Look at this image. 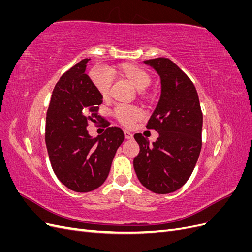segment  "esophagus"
I'll use <instances>...</instances> for the list:
<instances>
[{
    "label": "esophagus",
    "instance_id": "34e87169",
    "mask_svg": "<svg viewBox=\"0 0 252 252\" xmlns=\"http://www.w3.org/2000/svg\"><path fill=\"white\" fill-rule=\"evenodd\" d=\"M124 135L126 140H132L133 139V134L129 131H124Z\"/></svg>",
    "mask_w": 252,
    "mask_h": 252
}]
</instances>
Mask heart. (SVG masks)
I'll return each mask as SVG.
<instances>
[{
	"mask_svg": "<svg viewBox=\"0 0 252 252\" xmlns=\"http://www.w3.org/2000/svg\"><path fill=\"white\" fill-rule=\"evenodd\" d=\"M114 73L118 77L130 83L138 91L145 90L151 83L150 74L146 70L142 69L141 67L135 66L133 64H121L114 68ZM93 81L98 94L102 95V97L107 98L110 94L111 86L109 78L105 77V75H96V77L93 79ZM114 116L119 120L120 123L125 126H131L136 121L141 119L142 114L138 108L129 107V106H119L114 110Z\"/></svg>",
	"mask_w": 252,
	"mask_h": 252,
	"instance_id": "obj_1",
	"label": "heart"
}]
</instances>
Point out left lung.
<instances>
[{"instance_id":"8db88e82","label":"left lung","mask_w":252,"mask_h":252,"mask_svg":"<svg viewBox=\"0 0 252 252\" xmlns=\"http://www.w3.org/2000/svg\"><path fill=\"white\" fill-rule=\"evenodd\" d=\"M144 64L161 79V96L147 124L158 138L150 145L141 133L134 134L140 152L133 168L144 187L166 194L180 189L194 169L202 148L203 114L193 83L172 61L158 58Z\"/></svg>"}]
</instances>
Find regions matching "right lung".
Segmentation results:
<instances>
[{
    "instance_id": "obj_1",
    "label": "right lung",
    "mask_w": 252,
    "mask_h": 252,
    "mask_svg": "<svg viewBox=\"0 0 252 252\" xmlns=\"http://www.w3.org/2000/svg\"><path fill=\"white\" fill-rule=\"evenodd\" d=\"M90 59H84L66 71L52 91L46 117L45 142L57 178L75 192H89L107 179L112 159L124 141L118 127L97 136L88 133L96 123L102 95L85 73Z\"/></svg>"
}]
</instances>
